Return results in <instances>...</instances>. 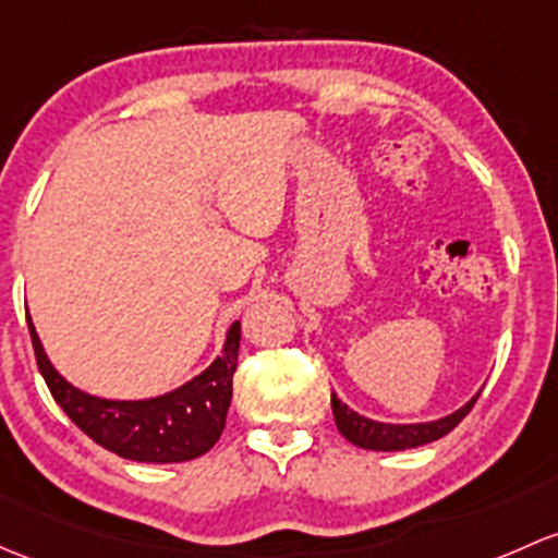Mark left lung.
Wrapping results in <instances>:
<instances>
[{
	"label": "left lung",
	"mask_w": 558,
	"mask_h": 558,
	"mask_svg": "<svg viewBox=\"0 0 558 558\" xmlns=\"http://www.w3.org/2000/svg\"><path fill=\"white\" fill-rule=\"evenodd\" d=\"M481 390L471 398L468 403H462L460 409H454L451 414H444V417L430 420V422H379L372 417H363L355 409H350L342 398H337V392H331V409L333 420H337L339 433L348 438L350 444L361 449L372 451H403L422 447V444L438 441V438L447 436L449 430H454L460 425L462 417L473 409Z\"/></svg>",
	"instance_id": "left-lung-1"
}]
</instances>
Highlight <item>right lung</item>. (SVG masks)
<instances>
[{
	"label": "right lung",
	"instance_id": "right-lung-1",
	"mask_svg": "<svg viewBox=\"0 0 558 558\" xmlns=\"http://www.w3.org/2000/svg\"><path fill=\"white\" fill-rule=\"evenodd\" d=\"M34 355L47 387L66 417L98 447L133 462H186L219 441L232 401L238 368L240 320L227 328L225 348L190 383L151 398H104L69 383L47 357L43 339L26 313Z\"/></svg>",
	"mask_w": 558,
	"mask_h": 558
}]
</instances>
